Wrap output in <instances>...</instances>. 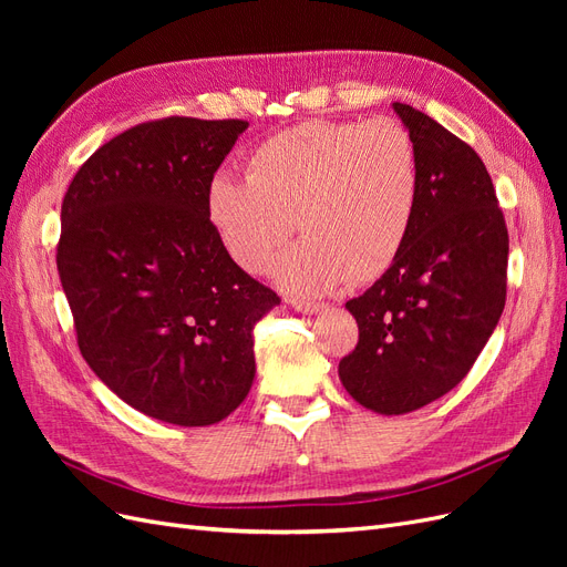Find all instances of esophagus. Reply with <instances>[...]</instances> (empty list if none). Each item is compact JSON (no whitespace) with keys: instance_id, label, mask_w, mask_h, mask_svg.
Returning <instances> with one entry per match:
<instances>
[{"instance_id":"obj_1","label":"esophagus","mask_w":567,"mask_h":567,"mask_svg":"<svg viewBox=\"0 0 567 567\" xmlns=\"http://www.w3.org/2000/svg\"><path fill=\"white\" fill-rule=\"evenodd\" d=\"M288 302L296 307L298 312H302V315H317V312H321L323 310V302H315V300H302V298H288Z\"/></svg>"}]
</instances>
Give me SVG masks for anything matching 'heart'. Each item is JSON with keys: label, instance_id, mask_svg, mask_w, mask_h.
<instances>
[{"label": "heart", "instance_id": "1", "mask_svg": "<svg viewBox=\"0 0 567 567\" xmlns=\"http://www.w3.org/2000/svg\"><path fill=\"white\" fill-rule=\"evenodd\" d=\"M421 194L411 134L390 117L305 123L269 136L246 163V182L217 175L205 215L229 260L260 274L296 229L305 234L271 265L296 296L369 284L398 260Z\"/></svg>", "mask_w": 567, "mask_h": 567}]
</instances>
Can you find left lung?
<instances>
[{
    "mask_svg": "<svg viewBox=\"0 0 567 567\" xmlns=\"http://www.w3.org/2000/svg\"><path fill=\"white\" fill-rule=\"evenodd\" d=\"M419 156L421 194L398 260L348 300L359 340L338 375L379 414H406L456 388L506 305L508 231L477 153L433 117L392 104Z\"/></svg>",
    "mask_w": 567,
    "mask_h": 567,
    "instance_id": "obj_1",
    "label": "left lung"
}]
</instances>
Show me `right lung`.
Masks as SVG:
<instances>
[{
  "mask_svg": "<svg viewBox=\"0 0 567 567\" xmlns=\"http://www.w3.org/2000/svg\"><path fill=\"white\" fill-rule=\"evenodd\" d=\"M246 120L169 115L113 136L61 205L56 267L84 362L120 400L210 425L246 400L252 329L281 298L236 267L205 194Z\"/></svg>",
  "mask_w": 567,
  "mask_h": 567,
  "instance_id": "1",
  "label": "right lung"
}]
</instances>
